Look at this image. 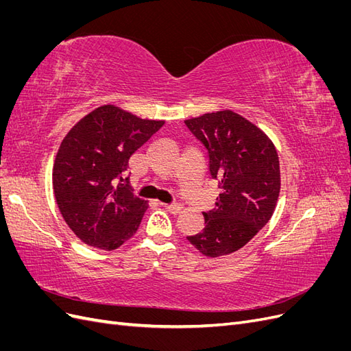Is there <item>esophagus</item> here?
<instances>
[{
    "label": "esophagus",
    "mask_w": 351,
    "mask_h": 351,
    "mask_svg": "<svg viewBox=\"0 0 351 351\" xmlns=\"http://www.w3.org/2000/svg\"><path fill=\"white\" fill-rule=\"evenodd\" d=\"M164 208L173 215L180 214V210H182V208H180V205H177V204H168V205H164Z\"/></svg>",
    "instance_id": "1"
}]
</instances>
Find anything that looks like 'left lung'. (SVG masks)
Listing matches in <instances>:
<instances>
[{
	"instance_id": "1",
	"label": "left lung",
	"mask_w": 351,
	"mask_h": 351,
	"mask_svg": "<svg viewBox=\"0 0 351 351\" xmlns=\"http://www.w3.org/2000/svg\"><path fill=\"white\" fill-rule=\"evenodd\" d=\"M184 123L208 149L209 173L219 189L215 208L204 212L205 228L187 240L205 256H224L271 219L281 187L278 154L258 125L231 110Z\"/></svg>"
}]
</instances>
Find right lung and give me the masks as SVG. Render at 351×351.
I'll return each instance as SVG.
<instances>
[{"label":"right lung","instance_id":"right-lung-1","mask_svg":"<svg viewBox=\"0 0 351 351\" xmlns=\"http://www.w3.org/2000/svg\"><path fill=\"white\" fill-rule=\"evenodd\" d=\"M164 123L102 105L62 139L52 187L62 218L83 243L114 250L134 236L147 202L132 193L124 176L130 156Z\"/></svg>","mask_w":351,"mask_h":351}]
</instances>
